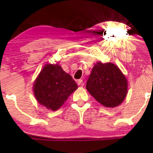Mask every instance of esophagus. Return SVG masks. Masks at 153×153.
<instances>
[{
  "instance_id": "esophagus-1",
  "label": "esophagus",
  "mask_w": 153,
  "mask_h": 153,
  "mask_svg": "<svg viewBox=\"0 0 153 153\" xmlns=\"http://www.w3.org/2000/svg\"><path fill=\"white\" fill-rule=\"evenodd\" d=\"M78 85H80V86H83L84 82H83V81H82V80L80 79V80H78Z\"/></svg>"
}]
</instances>
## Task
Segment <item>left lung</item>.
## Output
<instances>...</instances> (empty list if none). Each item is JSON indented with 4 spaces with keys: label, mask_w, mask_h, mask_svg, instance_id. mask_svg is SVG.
<instances>
[{
    "label": "left lung",
    "mask_w": 153,
    "mask_h": 153,
    "mask_svg": "<svg viewBox=\"0 0 153 153\" xmlns=\"http://www.w3.org/2000/svg\"><path fill=\"white\" fill-rule=\"evenodd\" d=\"M86 89L103 106L114 108L123 102L127 94V80L116 65L98 62L87 80Z\"/></svg>",
    "instance_id": "8db88e82"
}]
</instances>
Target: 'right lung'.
Wrapping results in <instances>:
<instances>
[{
	"label": "right lung",
	"instance_id": "right-lung-1",
	"mask_svg": "<svg viewBox=\"0 0 153 153\" xmlns=\"http://www.w3.org/2000/svg\"><path fill=\"white\" fill-rule=\"evenodd\" d=\"M77 88L78 85L71 75L58 64L45 65L33 86L38 102L52 111L60 108Z\"/></svg>",
	"mask_w": 153,
	"mask_h": 153
}]
</instances>
